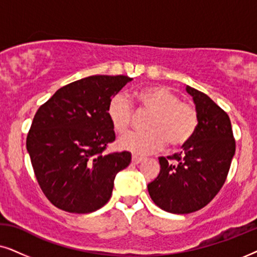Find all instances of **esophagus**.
<instances>
[{
  "label": "esophagus",
  "instance_id": "34e87169",
  "mask_svg": "<svg viewBox=\"0 0 257 257\" xmlns=\"http://www.w3.org/2000/svg\"><path fill=\"white\" fill-rule=\"evenodd\" d=\"M132 161H133V163H134V164H139V163H141L142 161H145V159H143V157H140V156L133 155V157H132Z\"/></svg>",
  "mask_w": 257,
  "mask_h": 257
}]
</instances>
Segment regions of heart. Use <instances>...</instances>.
I'll use <instances>...</instances> for the list:
<instances>
[{
	"mask_svg": "<svg viewBox=\"0 0 257 257\" xmlns=\"http://www.w3.org/2000/svg\"><path fill=\"white\" fill-rule=\"evenodd\" d=\"M134 98L138 111L150 114L146 123V133H133L118 141L119 149L136 155H148L159 152L166 146L181 147L190 141L196 132L198 115L196 108L189 102L180 101L175 93L162 85H154L136 90ZM107 115L114 131L119 135L128 133L134 108L124 94L111 98Z\"/></svg>",
	"mask_w": 257,
	"mask_h": 257,
	"instance_id": "b5f03b06",
	"label": "heart"
}]
</instances>
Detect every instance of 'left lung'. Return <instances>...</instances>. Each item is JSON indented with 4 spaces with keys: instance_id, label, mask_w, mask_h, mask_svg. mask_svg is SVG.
Returning a JSON list of instances; mask_svg holds the SVG:
<instances>
[{
    "instance_id": "1",
    "label": "left lung",
    "mask_w": 257,
    "mask_h": 257,
    "mask_svg": "<svg viewBox=\"0 0 257 257\" xmlns=\"http://www.w3.org/2000/svg\"><path fill=\"white\" fill-rule=\"evenodd\" d=\"M198 115L196 132L183 152L159 157V175L148 184L157 207L172 214H189L207 206L225 182L235 140L230 118L208 95L186 85Z\"/></svg>"
}]
</instances>
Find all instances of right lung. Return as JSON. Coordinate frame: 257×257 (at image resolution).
<instances>
[{"instance_id": "obj_1", "label": "right lung", "mask_w": 257, "mask_h": 257, "mask_svg": "<svg viewBox=\"0 0 257 257\" xmlns=\"http://www.w3.org/2000/svg\"><path fill=\"white\" fill-rule=\"evenodd\" d=\"M132 80L124 75L82 78L60 88L36 111L27 150L37 182L55 207L87 214L109 201L116 174L129 166L132 154H103L115 140L107 108Z\"/></svg>"}]
</instances>
